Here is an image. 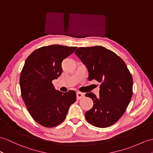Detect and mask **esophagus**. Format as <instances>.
I'll return each mask as SVG.
<instances>
[{
	"label": "esophagus",
	"mask_w": 153,
	"mask_h": 153,
	"mask_svg": "<svg viewBox=\"0 0 153 153\" xmlns=\"http://www.w3.org/2000/svg\"><path fill=\"white\" fill-rule=\"evenodd\" d=\"M84 97H85V95H84V94H83V93H81V92H77L76 93V99L78 100L83 99Z\"/></svg>",
	"instance_id": "esophagus-1"
}]
</instances>
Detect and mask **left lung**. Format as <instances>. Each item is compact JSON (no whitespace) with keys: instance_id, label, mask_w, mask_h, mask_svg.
<instances>
[{"instance_id":"obj_1","label":"left lung","mask_w":153,"mask_h":153,"mask_svg":"<svg viewBox=\"0 0 153 153\" xmlns=\"http://www.w3.org/2000/svg\"><path fill=\"white\" fill-rule=\"evenodd\" d=\"M74 53L86 66L88 80L100 83L99 97L85 94L94 101L85 119L97 127L112 125L123 115L132 96L133 79L127 66L119 56L101 46L79 47Z\"/></svg>"}]
</instances>
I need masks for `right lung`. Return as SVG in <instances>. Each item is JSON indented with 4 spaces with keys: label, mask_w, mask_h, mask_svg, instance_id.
Masks as SVG:
<instances>
[{
    "label": "right lung",
    "mask_w": 153,
    "mask_h": 153,
    "mask_svg": "<svg viewBox=\"0 0 153 153\" xmlns=\"http://www.w3.org/2000/svg\"><path fill=\"white\" fill-rule=\"evenodd\" d=\"M76 48L59 45L39 48L28 56L22 69V98L34 121L45 127L64 121L69 106L76 101L75 91L56 90L52 81L61 75L62 61Z\"/></svg>",
    "instance_id": "right-lung-1"
}]
</instances>
